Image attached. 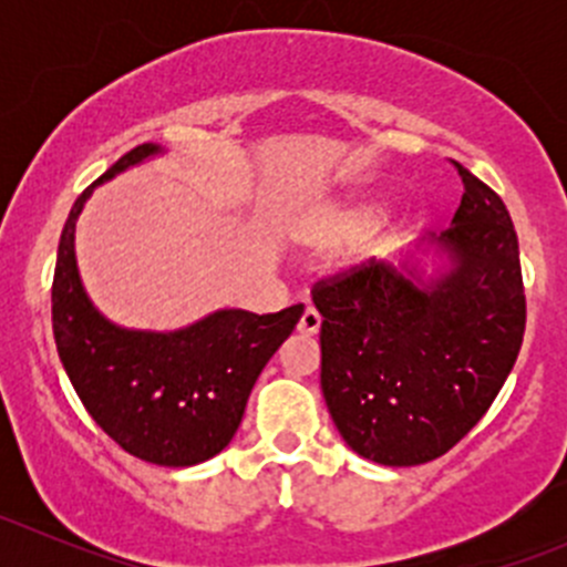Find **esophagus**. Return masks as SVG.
<instances>
[{"mask_svg":"<svg viewBox=\"0 0 567 567\" xmlns=\"http://www.w3.org/2000/svg\"><path fill=\"white\" fill-rule=\"evenodd\" d=\"M299 331L301 334H318L320 331V316H318V310H312V307H307L305 310V316H301V320H299Z\"/></svg>","mask_w":567,"mask_h":567,"instance_id":"obj_1","label":"esophagus"}]
</instances>
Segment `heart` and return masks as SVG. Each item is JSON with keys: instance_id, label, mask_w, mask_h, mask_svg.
<instances>
[{"instance_id": "obj_1", "label": "heart", "mask_w": 567, "mask_h": 567, "mask_svg": "<svg viewBox=\"0 0 567 567\" xmlns=\"http://www.w3.org/2000/svg\"><path fill=\"white\" fill-rule=\"evenodd\" d=\"M384 210L386 197L379 192L353 194L318 205L296 225V241L312 255H331L348 247V266H362L384 255L392 244V233L379 227Z\"/></svg>"}]
</instances>
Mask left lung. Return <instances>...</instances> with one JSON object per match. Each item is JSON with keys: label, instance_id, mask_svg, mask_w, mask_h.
I'll return each instance as SVG.
<instances>
[{"label": "left lung", "instance_id": "left-lung-1", "mask_svg": "<svg viewBox=\"0 0 567 567\" xmlns=\"http://www.w3.org/2000/svg\"><path fill=\"white\" fill-rule=\"evenodd\" d=\"M455 167L463 197L442 236L312 290L331 420L353 453L384 466L455 447L522 351L527 301L511 214Z\"/></svg>", "mask_w": 567, "mask_h": 567}]
</instances>
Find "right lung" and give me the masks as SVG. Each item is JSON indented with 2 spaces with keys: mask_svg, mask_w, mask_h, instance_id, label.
Here are the masks:
<instances>
[{
  "mask_svg": "<svg viewBox=\"0 0 567 567\" xmlns=\"http://www.w3.org/2000/svg\"><path fill=\"white\" fill-rule=\"evenodd\" d=\"M164 153L156 142L134 147L73 203L56 249L51 323L90 416L134 458L175 468L214 458L233 442L257 375L305 305L274 316L221 307L169 331L128 329L93 305L76 260L79 216L101 183Z\"/></svg>",
  "mask_w": 567,
  "mask_h": 567,
  "instance_id": "right-lung-1",
  "label": "right lung"
}]
</instances>
